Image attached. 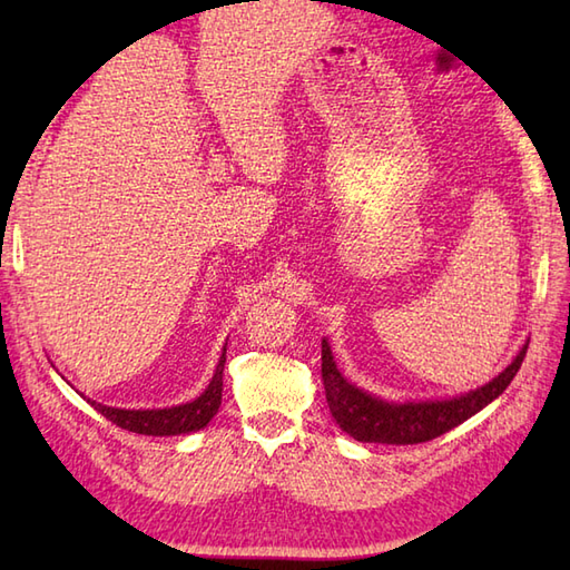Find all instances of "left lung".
I'll list each match as a JSON object with an SVG mask.
<instances>
[{"mask_svg":"<svg viewBox=\"0 0 570 570\" xmlns=\"http://www.w3.org/2000/svg\"><path fill=\"white\" fill-rule=\"evenodd\" d=\"M529 341L519 347L517 357L498 377L488 384L451 399H423V402H390L377 394L360 390L357 384L343 377L333 357L331 343L321 341V374L328 399L331 414L337 426L355 441L362 443H390V445H414L439 439L458 423L475 416L478 411L494 402L522 367Z\"/></svg>","mask_w":570,"mask_h":570,"instance_id":"left-lung-1","label":"left lung"}]
</instances>
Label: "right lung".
Returning a JSON list of instances; mask_svg holds the SVG:
<instances>
[{"label": "right lung", "mask_w": 570, "mask_h": 570, "mask_svg": "<svg viewBox=\"0 0 570 570\" xmlns=\"http://www.w3.org/2000/svg\"><path fill=\"white\" fill-rule=\"evenodd\" d=\"M225 353L227 343L223 347V355L217 360V367L210 384L205 386L200 396L193 399L186 404L166 406V409H117V406H105L100 402L88 404L100 411L105 419L117 423L119 429L141 433V435H180V433H193L208 426L217 409L223 404V370H225Z\"/></svg>", "instance_id": "add662e5"}]
</instances>
